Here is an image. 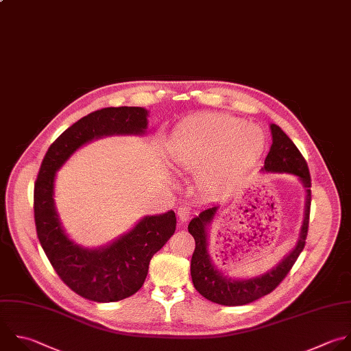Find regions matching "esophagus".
<instances>
[{"instance_id": "1", "label": "esophagus", "mask_w": 351, "mask_h": 351, "mask_svg": "<svg viewBox=\"0 0 351 351\" xmlns=\"http://www.w3.org/2000/svg\"><path fill=\"white\" fill-rule=\"evenodd\" d=\"M190 213H191V209L187 204H183L178 208V216H179L180 221H186L190 217Z\"/></svg>"}]
</instances>
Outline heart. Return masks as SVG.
I'll list each match as a JSON object with an SVG mask.
<instances>
[{
  "instance_id": "1",
  "label": "heart",
  "mask_w": 351,
  "mask_h": 351,
  "mask_svg": "<svg viewBox=\"0 0 351 351\" xmlns=\"http://www.w3.org/2000/svg\"><path fill=\"white\" fill-rule=\"evenodd\" d=\"M265 135L241 119L223 114H201L175 132L171 157L183 171L198 172L202 187L215 190L262 154Z\"/></svg>"
}]
</instances>
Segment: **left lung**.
<instances>
[{"label": "left lung", "mask_w": 351, "mask_h": 351, "mask_svg": "<svg viewBox=\"0 0 351 351\" xmlns=\"http://www.w3.org/2000/svg\"><path fill=\"white\" fill-rule=\"evenodd\" d=\"M273 135L271 149L265 160L266 172H287L296 175L304 184L307 191L304 220L300 231V239L295 250L271 271L251 280H230L223 277L210 263L206 247V224L213 219L217 206L202 210L189 224V232L194 237L195 250L191 258V280L194 288L208 300L221 306H243L251 303L270 292H273L281 281L291 271L296 259L306 245V237L310 221V205H311V178L307 162L295 143L287 136V134L276 124L270 125Z\"/></svg>", "instance_id": "obj_1"}]
</instances>
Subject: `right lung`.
Wrapping results in <instances>:
<instances>
[{
	"label": "right lung",
	"mask_w": 351,
	"mask_h": 351,
	"mask_svg": "<svg viewBox=\"0 0 351 351\" xmlns=\"http://www.w3.org/2000/svg\"><path fill=\"white\" fill-rule=\"evenodd\" d=\"M147 111L142 107H106L67 128L48 149L34 183L37 237L59 278L84 299L108 303L136 293L147 276L153 255L176 228L175 212L146 216L130 232L101 250L73 244L60 227L53 205L56 171L84 143L114 134H143Z\"/></svg>",
	"instance_id": "add662e5"
}]
</instances>
